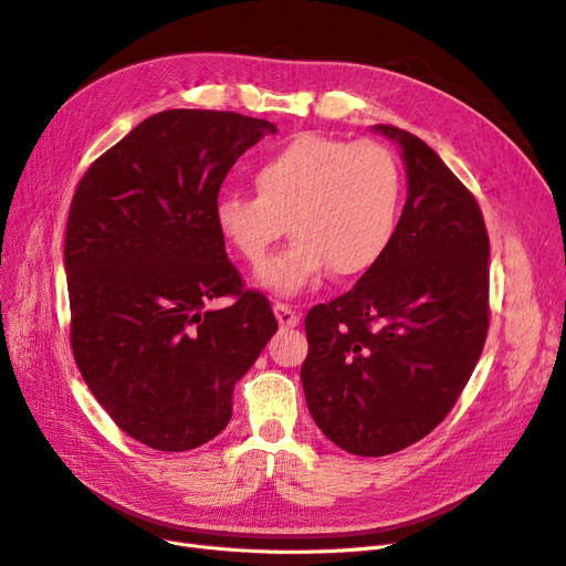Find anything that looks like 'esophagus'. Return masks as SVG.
Masks as SVG:
<instances>
[{"label":"esophagus","mask_w":566,"mask_h":566,"mask_svg":"<svg viewBox=\"0 0 566 566\" xmlns=\"http://www.w3.org/2000/svg\"><path fill=\"white\" fill-rule=\"evenodd\" d=\"M273 314H276V318H279V323L283 325V328H295V325L300 323L297 312L290 304H285V302L273 304Z\"/></svg>","instance_id":"1"}]
</instances>
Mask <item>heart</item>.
<instances>
[{
    "instance_id": "b5f03b06",
    "label": "heart",
    "mask_w": 566,
    "mask_h": 566,
    "mask_svg": "<svg viewBox=\"0 0 566 566\" xmlns=\"http://www.w3.org/2000/svg\"><path fill=\"white\" fill-rule=\"evenodd\" d=\"M254 196L214 202L221 241L260 269L287 227L297 241L260 271L276 295H297L325 271L358 276L380 262L399 229L403 172L378 142L304 132L252 167Z\"/></svg>"
}]
</instances>
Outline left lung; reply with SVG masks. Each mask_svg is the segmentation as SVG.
Listing matches in <instances>:
<instances>
[{"label":"left lung","mask_w":566,"mask_h":566,"mask_svg":"<svg viewBox=\"0 0 566 566\" xmlns=\"http://www.w3.org/2000/svg\"><path fill=\"white\" fill-rule=\"evenodd\" d=\"M375 129L403 148L399 229L349 293L312 306L302 364L321 432L366 458L410 447L451 413L491 321L489 233L476 198L416 134Z\"/></svg>","instance_id":"obj_1"}]
</instances>
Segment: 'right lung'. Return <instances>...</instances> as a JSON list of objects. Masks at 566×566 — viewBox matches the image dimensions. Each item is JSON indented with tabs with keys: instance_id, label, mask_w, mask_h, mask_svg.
<instances>
[{
	"instance_id": "1",
	"label": "right lung",
	"mask_w": 566,
	"mask_h": 566,
	"mask_svg": "<svg viewBox=\"0 0 566 566\" xmlns=\"http://www.w3.org/2000/svg\"><path fill=\"white\" fill-rule=\"evenodd\" d=\"M276 132L233 111H163L75 188L63 250L71 349L111 420L156 451H191L224 430L233 385L279 331L214 224L229 169ZM217 296L234 302L205 311Z\"/></svg>"
}]
</instances>
